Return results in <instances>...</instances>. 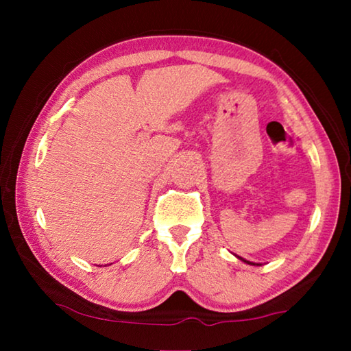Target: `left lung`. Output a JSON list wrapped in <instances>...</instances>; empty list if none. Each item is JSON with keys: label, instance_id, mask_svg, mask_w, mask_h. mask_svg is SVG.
<instances>
[{"label": "left lung", "instance_id": "obj_1", "mask_svg": "<svg viewBox=\"0 0 351 351\" xmlns=\"http://www.w3.org/2000/svg\"><path fill=\"white\" fill-rule=\"evenodd\" d=\"M239 258H241V257H239ZM243 260V258H241ZM243 261H246V260H243ZM246 263H249V265H255V263H251V261H246Z\"/></svg>", "mask_w": 351, "mask_h": 351}]
</instances>
